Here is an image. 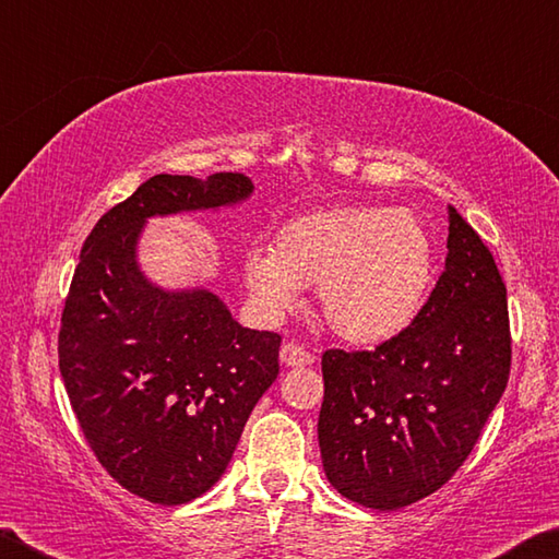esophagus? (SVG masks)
I'll return each instance as SVG.
<instances>
[{
  "mask_svg": "<svg viewBox=\"0 0 559 559\" xmlns=\"http://www.w3.org/2000/svg\"><path fill=\"white\" fill-rule=\"evenodd\" d=\"M313 353H308L300 343H283L281 347V362L288 367H308L313 365Z\"/></svg>",
  "mask_w": 559,
  "mask_h": 559,
  "instance_id": "esophagus-1",
  "label": "esophagus"
}]
</instances>
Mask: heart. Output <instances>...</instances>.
<instances>
[{
  "label": "heart",
  "instance_id": "heart-1",
  "mask_svg": "<svg viewBox=\"0 0 559 559\" xmlns=\"http://www.w3.org/2000/svg\"><path fill=\"white\" fill-rule=\"evenodd\" d=\"M433 246L406 210L337 206L281 226L276 246L243 257V281L269 313L296 308L316 288L325 323L353 343H384L412 323L427 298Z\"/></svg>",
  "mask_w": 559,
  "mask_h": 559
}]
</instances>
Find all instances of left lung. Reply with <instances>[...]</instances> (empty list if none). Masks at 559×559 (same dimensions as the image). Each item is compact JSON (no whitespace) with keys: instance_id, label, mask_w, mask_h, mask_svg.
I'll return each mask as SVG.
<instances>
[{"instance_id":"left-lung-1","label":"left lung","mask_w":559,"mask_h":559,"mask_svg":"<svg viewBox=\"0 0 559 559\" xmlns=\"http://www.w3.org/2000/svg\"><path fill=\"white\" fill-rule=\"evenodd\" d=\"M447 266L400 335L374 349H325L320 456L345 498L396 510L456 473L506 392V283L493 253L449 206Z\"/></svg>"}]
</instances>
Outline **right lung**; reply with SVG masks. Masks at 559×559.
Wrapping results in <instances>:
<instances>
[{
  "mask_svg": "<svg viewBox=\"0 0 559 559\" xmlns=\"http://www.w3.org/2000/svg\"><path fill=\"white\" fill-rule=\"evenodd\" d=\"M241 173L155 175L100 216L81 249L59 330V367L103 468L150 503L206 493L278 374L281 335L241 328L210 290L167 293L135 263L147 216L241 202Z\"/></svg>",
  "mask_w": 559,
  "mask_h": 559,
  "instance_id": "obj_1",
  "label": "right lung"
}]
</instances>
